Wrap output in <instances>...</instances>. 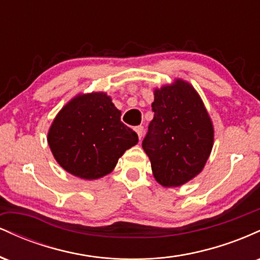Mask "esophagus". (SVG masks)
<instances>
[{"label":"esophagus","instance_id":"esophagus-1","mask_svg":"<svg viewBox=\"0 0 260 260\" xmlns=\"http://www.w3.org/2000/svg\"><path fill=\"white\" fill-rule=\"evenodd\" d=\"M134 131H136L137 134H138L139 139H142V137H143V132H144V127H143V126H137L136 128H134Z\"/></svg>","mask_w":260,"mask_h":260}]
</instances>
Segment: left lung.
<instances>
[{
    "label": "left lung",
    "mask_w": 260,
    "mask_h": 260,
    "mask_svg": "<svg viewBox=\"0 0 260 260\" xmlns=\"http://www.w3.org/2000/svg\"><path fill=\"white\" fill-rule=\"evenodd\" d=\"M154 118L142 147L161 186L180 187L204 169L214 143V128L204 104L189 83L155 89Z\"/></svg>",
    "instance_id": "obj_1"
}]
</instances>
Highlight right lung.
Segmentation results:
<instances>
[{"label": "right lung", "instance_id": "add662e5", "mask_svg": "<svg viewBox=\"0 0 260 260\" xmlns=\"http://www.w3.org/2000/svg\"><path fill=\"white\" fill-rule=\"evenodd\" d=\"M47 142L61 168L83 180H96L115 169L138 136L121 122V111L105 92L82 94L62 107Z\"/></svg>", "mask_w": 260, "mask_h": 260}]
</instances>
